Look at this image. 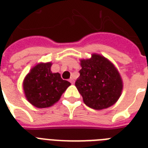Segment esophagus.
<instances>
[{"label": "esophagus", "mask_w": 148, "mask_h": 148, "mask_svg": "<svg viewBox=\"0 0 148 148\" xmlns=\"http://www.w3.org/2000/svg\"><path fill=\"white\" fill-rule=\"evenodd\" d=\"M69 81L70 82H71V84H74V78H70V80H69Z\"/></svg>", "instance_id": "1"}]
</instances>
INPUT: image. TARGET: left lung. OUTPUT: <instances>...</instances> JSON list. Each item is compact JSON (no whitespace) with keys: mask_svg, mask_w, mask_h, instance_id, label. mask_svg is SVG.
Masks as SVG:
<instances>
[{"mask_svg":"<svg viewBox=\"0 0 148 148\" xmlns=\"http://www.w3.org/2000/svg\"><path fill=\"white\" fill-rule=\"evenodd\" d=\"M81 65L82 68L75 86L86 105L101 110L115 103L121 96L123 84L114 66L98 54L81 60Z\"/></svg>","mask_w":148,"mask_h":148,"instance_id":"left-lung-1","label":"left lung"}]
</instances>
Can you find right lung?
I'll return each instance as SVG.
<instances>
[{
  "label": "right lung",
  "instance_id": "1",
  "mask_svg": "<svg viewBox=\"0 0 148 148\" xmlns=\"http://www.w3.org/2000/svg\"><path fill=\"white\" fill-rule=\"evenodd\" d=\"M51 67V63L36 65L24 79L25 96L37 108L52 106L71 85L69 81L61 78L59 73H52Z\"/></svg>",
  "mask_w": 148,
  "mask_h": 148
}]
</instances>
